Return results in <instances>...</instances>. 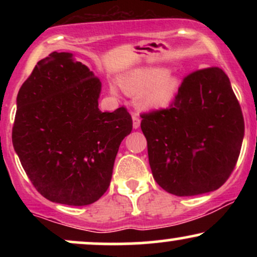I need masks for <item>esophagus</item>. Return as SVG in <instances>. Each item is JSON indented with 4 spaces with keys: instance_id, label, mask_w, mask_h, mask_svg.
Returning <instances> with one entry per match:
<instances>
[{
    "instance_id": "1",
    "label": "esophagus",
    "mask_w": 257,
    "mask_h": 257,
    "mask_svg": "<svg viewBox=\"0 0 257 257\" xmlns=\"http://www.w3.org/2000/svg\"><path fill=\"white\" fill-rule=\"evenodd\" d=\"M133 126H134V129H138L140 126V118L137 114H133Z\"/></svg>"
}]
</instances>
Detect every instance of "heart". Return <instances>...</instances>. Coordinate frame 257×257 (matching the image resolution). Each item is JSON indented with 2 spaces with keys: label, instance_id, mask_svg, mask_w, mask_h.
<instances>
[{
  "label": "heart",
  "instance_id": "obj_1",
  "mask_svg": "<svg viewBox=\"0 0 257 257\" xmlns=\"http://www.w3.org/2000/svg\"><path fill=\"white\" fill-rule=\"evenodd\" d=\"M167 70L163 69H140L135 70L119 79L122 90L131 96H141L140 106L146 110L164 106L173 98L178 79L166 76ZM111 91L116 94L114 88Z\"/></svg>",
  "mask_w": 257,
  "mask_h": 257
}]
</instances>
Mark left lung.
I'll return each mask as SVG.
<instances>
[{
  "label": "left lung",
  "mask_w": 257,
  "mask_h": 257,
  "mask_svg": "<svg viewBox=\"0 0 257 257\" xmlns=\"http://www.w3.org/2000/svg\"><path fill=\"white\" fill-rule=\"evenodd\" d=\"M156 182L179 197L217 190L237 164L244 118L220 67L184 77L169 107L141 113Z\"/></svg>",
  "instance_id": "1"
}]
</instances>
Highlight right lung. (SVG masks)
<instances>
[{
	"label": "right lung",
	"instance_id": "1",
	"mask_svg": "<svg viewBox=\"0 0 257 257\" xmlns=\"http://www.w3.org/2000/svg\"><path fill=\"white\" fill-rule=\"evenodd\" d=\"M101 82L70 53L37 63L17 96L12 141L44 198L82 206L107 191L119 145L133 120L124 106L101 112Z\"/></svg>",
	"mask_w": 257,
	"mask_h": 257
}]
</instances>
